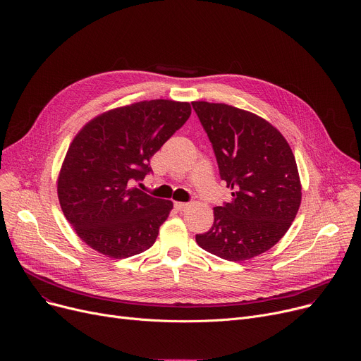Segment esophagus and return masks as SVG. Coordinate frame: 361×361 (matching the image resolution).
I'll list each match as a JSON object with an SVG mask.
<instances>
[{"mask_svg": "<svg viewBox=\"0 0 361 361\" xmlns=\"http://www.w3.org/2000/svg\"><path fill=\"white\" fill-rule=\"evenodd\" d=\"M187 207H188L187 202H180V201H176V202H174V209H176L177 212H184V210H187Z\"/></svg>", "mask_w": 361, "mask_h": 361, "instance_id": "1", "label": "esophagus"}]
</instances>
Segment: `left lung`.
Returning a JSON list of instances; mask_svg holds the SVG:
<instances>
[{"mask_svg": "<svg viewBox=\"0 0 361 361\" xmlns=\"http://www.w3.org/2000/svg\"><path fill=\"white\" fill-rule=\"evenodd\" d=\"M213 145L231 201L214 207L213 227L197 244L220 259L244 262L270 250L287 233L300 202L294 154L264 118L228 104L192 101Z\"/></svg>", "mask_w": 361, "mask_h": 361, "instance_id": "obj_1", "label": "left lung"}]
</instances>
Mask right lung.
<instances>
[{
    "label": "right lung",
    "instance_id": "1",
    "mask_svg": "<svg viewBox=\"0 0 361 361\" xmlns=\"http://www.w3.org/2000/svg\"><path fill=\"white\" fill-rule=\"evenodd\" d=\"M188 102L149 99L102 113L74 137L57 181L61 210L77 235L111 259L148 250L173 202L137 187L149 159L188 120Z\"/></svg>",
    "mask_w": 361,
    "mask_h": 361
}]
</instances>
